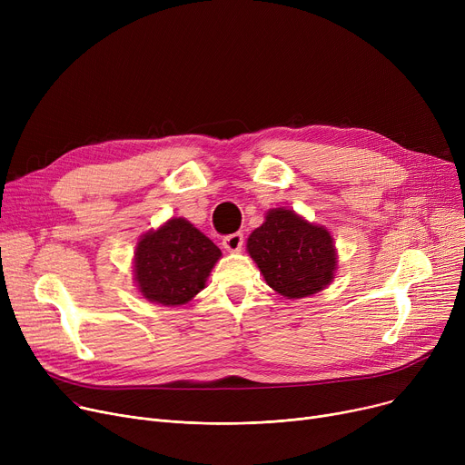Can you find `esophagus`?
I'll return each instance as SVG.
<instances>
[{
	"label": "esophagus",
	"mask_w": 465,
	"mask_h": 465,
	"mask_svg": "<svg viewBox=\"0 0 465 465\" xmlns=\"http://www.w3.org/2000/svg\"><path fill=\"white\" fill-rule=\"evenodd\" d=\"M223 247L228 252H239L242 249V233H232V235L224 237Z\"/></svg>",
	"instance_id": "34e87169"
}]
</instances>
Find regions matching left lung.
<instances>
[{
  "label": "left lung",
  "mask_w": 465,
  "mask_h": 465,
  "mask_svg": "<svg viewBox=\"0 0 465 465\" xmlns=\"http://www.w3.org/2000/svg\"><path fill=\"white\" fill-rule=\"evenodd\" d=\"M265 282L288 300L307 298L331 282L335 249L330 232L290 209H273L247 242Z\"/></svg>",
  "instance_id": "1"
}]
</instances>
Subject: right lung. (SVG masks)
Listing matches in <instances>:
<instances>
[{"label":"right lung","mask_w":465,"mask_h":465,"mask_svg":"<svg viewBox=\"0 0 465 465\" xmlns=\"http://www.w3.org/2000/svg\"><path fill=\"white\" fill-rule=\"evenodd\" d=\"M223 256L214 242L184 218H171L141 237L135 249L139 292L162 305H183L200 290Z\"/></svg>","instance_id":"1"}]
</instances>
